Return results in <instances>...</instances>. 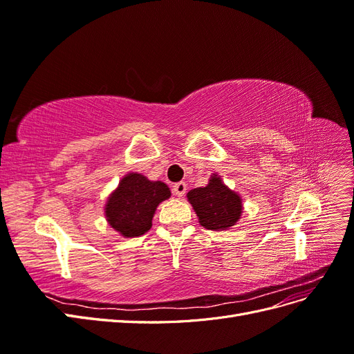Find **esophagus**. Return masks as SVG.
<instances>
[{
    "label": "esophagus",
    "mask_w": 354,
    "mask_h": 354,
    "mask_svg": "<svg viewBox=\"0 0 354 354\" xmlns=\"http://www.w3.org/2000/svg\"><path fill=\"white\" fill-rule=\"evenodd\" d=\"M173 190H174L176 196L181 198V196H185V194H186V190H187V185L185 183V181H178V183H176V185L173 186Z\"/></svg>",
    "instance_id": "esophagus-1"
}]
</instances>
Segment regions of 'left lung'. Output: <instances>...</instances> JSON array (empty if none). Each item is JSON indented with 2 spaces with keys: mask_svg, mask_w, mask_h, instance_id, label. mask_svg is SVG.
Listing matches in <instances>:
<instances>
[{
  "mask_svg": "<svg viewBox=\"0 0 354 354\" xmlns=\"http://www.w3.org/2000/svg\"><path fill=\"white\" fill-rule=\"evenodd\" d=\"M187 199L194 207L201 226L208 230H226L242 216V199L214 174L205 187L192 189Z\"/></svg>",
  "mask_w": 354,
  "mask_h": 354,
  "instance_id": "8db88e82",
  "label": "left lung"
}]
</instances>
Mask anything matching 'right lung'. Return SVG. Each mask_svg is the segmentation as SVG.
Listing matches in <instances>:
<instances>
[{
  "mask_svg": "<svg viewBox=\"0 0 354 354\" xmlns=\"http://www.w3.org/2000/svg\"><path fill=\"white\" fill-rule=\"evenodd\" d=\"M169 196V187L162 181L128 173L106 202V220L124 238L142 236L152 227L156 207Z\"/></svg>",
  "mask_w": 354,
  "mask_h": 354,
  "instance_id": "obj_1",
  "label": "right lung"
}]
</instances>
